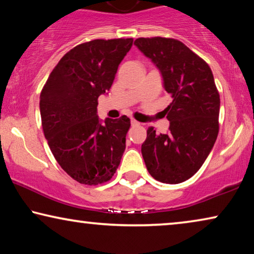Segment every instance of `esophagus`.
<instances>
[{
	"label": "esophagus",
	"mask_w": 254,
	"mask_h": 254,
	"mask_svg": "<svg viewBox=\"0 0 254 254\" xmlns=\"http://www.w3.org/2000/svg\"><path fill=\"white\" fill-rule=\"evenodd\" d=\"M131 124H132V126H139V122H137V121H135V120H131Z\"/></svg>",
	"instance_id": "esophagus-1"
}]
</instances>
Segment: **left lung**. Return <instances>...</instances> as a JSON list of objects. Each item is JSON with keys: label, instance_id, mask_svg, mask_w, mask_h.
<instances>
[{"label": "left lung", "instance_id": "1", "mask_svg": "<svg viewBox=\"0 0 254 254\" xmlns=\"http://www.w3.org/2000/svg\"><path fill=\"white\" fill-rule=\"evenodd\" d=\"M135 47L158 68L172 98L166 133L148 127L141 154L150 176L163 184L191 178L209 156L219 132L220 96L211 68L183 42L140 37Z\"/></svg>", "mask_w": 254, "mask_h": 254}]
</instances>
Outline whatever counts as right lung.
<instances>
[{
  "label": "right lung",
  "mask_w": 254,
  "mask_h": 254,
  "mask_svg": "<svg viewBox=\"0 0 254 254\" xmlns=\"http://www.w3.org/2000/svg\"><path fill=\"white\" fill-rule=\"evenodd\" d=\"M133 39L93 40L71 49L51 71L40 96L42 127L58 164L74 180H111L126 149L130 119L97 115Z\"/></svg>",
  "instance_id": "obj_1"
}]
</instances>
